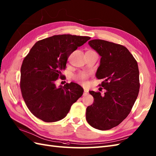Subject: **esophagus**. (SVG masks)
I'll use <instances>...</instances> for the list:
<instances>
[{
  "mask_svg": "<svg viewBox=\"0 0 156 156\" xmlns=\"http://www.w3.org/2000/svg\"><path fill=\"white\" fill-rule=\"evenodd\" d=\"M89 94V90H87V89H85L84 90V93H83V94H84V95H87V94Z\"/></svg>",
  "mask_w": 156,
  "mask_h": 156,
  "instance_id": "esophagus-1",
  "label": "esophagus"
}]
</instances>
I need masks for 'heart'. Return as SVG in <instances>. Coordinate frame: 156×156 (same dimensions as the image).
<instances>
[{
  "instance_id": "b5f03b06",
  "label": "heart",
  "mask_w": 156,
  "mask_h": 156,
  "mask_svg": "<svg viewBox=\"0 0 156 156\" xmlns=\"http://www.w3.org/2000/svg\"><path fill=\"white\" fill-rule=\"evenodd\" d=\"M87 77H88V75H87V73H83V72L79 73L74 76V79L75 80L81 83L83 85L86 84V79H87Z\"/></svg>"
}]
</instances>
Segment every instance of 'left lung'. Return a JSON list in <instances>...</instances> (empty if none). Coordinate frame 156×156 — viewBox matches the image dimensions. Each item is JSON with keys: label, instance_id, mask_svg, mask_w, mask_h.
Returning a JSON list of instances; mask_svg holds the SVG:
<instances>
[{"label": "left lung", "instance_id": "obj_1", "mask_svg": "<svg viewBox=\"0 0 156 156\" xmlns=\"http://www.w3.org/2000/svg\"><path fill=\"white\" fill-rule=\"evenodd\" d=\"M89 45L101 57L96 77L102 80L99 85L105 92L89 91L94 102L87 108L86 119L92 127L107 130L126 119L138 97V63L122 45L102 40H90Z\"/></svg>", "mask_w": 156, "mask_h": 156}]
</instances>
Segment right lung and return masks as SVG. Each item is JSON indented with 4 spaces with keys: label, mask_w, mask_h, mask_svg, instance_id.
<instances>
[{
    "label": "right lung",
    "mask_w": 156,
    "mask_h": 156,
    "mask_svg": "<svg viewBox=\"0 0 156 156\" xmlns=\"http://www.w3.org/2000/svg\"><path fill=\"white\" fill-rule=\"evenodd\" d=\"M90 39L71 34L55 35L34 44L22 62L20 89L27 107L33 115L46 122L65 118L71 105L80 98L83 89L71 82L57 87L69 56Z\"/></svg>",
    "instance_id": "right-lung-1"
}]
</instances>
